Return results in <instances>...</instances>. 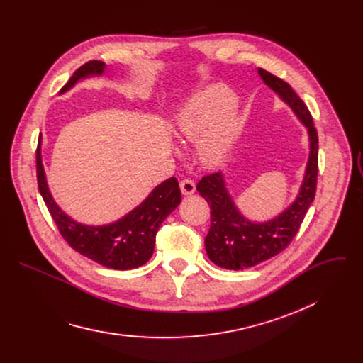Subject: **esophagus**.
I'll list each match as a JSON object with an SVG mask.
<instances>
[{
    "mask_svg": "<svg viewBox=\"0 0 363 363\" xmlns=\"http://www.w3.org/2000/svg\"><path fill=\"white\" fill-rule=\"evenodd\" d=\"M182 195H192L195 192V184L191 179H184L179 184Z\"/></svg>",
    "mask_w": 363,
    "mask_h": 363,
    "instance_id": "esophagus-1",
    "label": "esophagus"
}]
</instances>
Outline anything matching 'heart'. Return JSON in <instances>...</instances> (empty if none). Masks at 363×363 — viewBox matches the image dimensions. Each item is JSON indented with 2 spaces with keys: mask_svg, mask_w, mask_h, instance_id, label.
Returning a JSON list of instances; mask_svg holds the SVG:
<instances>
[{
  "mask_svg": "<svg viewBox=\"0 0 363 363\" xmlns=\"http://www.w3.org/2000/svg\"><path fill=\"white\" fill-rule=\"evenodd\" d=\"M234 103L233 90L213 83L192 94L175 119L177 139L198 145V158L206 168L223 165L241 133L242 123L233 109Z\"/></svg>",
  "mask_w": 363,
  "mask_h": 363,
  "instance_id": "heart-1",
  "label": "heart"
}]
</instances>
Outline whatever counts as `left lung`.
Returning <instances> with one entry per match:
<instances>
[{"mask_svg":"<svg viewBox=\"0 0 363 363\" xmlns=\"http://www.w3.org/2000/svg\"><path fill=\"white\" fill-rule=\"evenodd\" d=\"M257 73L304 126L308 139V158L296 198L267 221H252L240 211L223 172L203 177L198 182L196 191L211 208V228L205 237L206 254L218 267L235 272L269 260L290 244L315 199L318 182L319 139L308 109L284 80L260 67Z\"/></svg>","mask_w":363,"mask_h":363,"instance_id":"left-lung-1","label":"left lung"}]
</instances>
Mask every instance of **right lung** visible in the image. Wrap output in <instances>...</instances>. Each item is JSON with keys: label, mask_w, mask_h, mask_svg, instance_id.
<instances>
[{"label": "right lung", "mask_w": 363, "mask_h": 363, "mask_svg": "<svg viewBox=\"0 0 363 363\" xmlns=\"http://www.w3.org/2000/svg\"><path fill=\"white\" fill-rule=\"evenodd\" d=\"M105 70L106 65L101 62L93 60L83 65L59 94L67 93L82 80L101 77ZM41 139L40 135L35 155L38 191L69 245L94 263L113 270H132L147 263L153 254L155 237L161 224L181 203L178 179L172 177L155 186L138 206L113 223L83 224L67 216L50 192L43 165Z\"/></svg>", "instance_id": "1"}]
</instances>
